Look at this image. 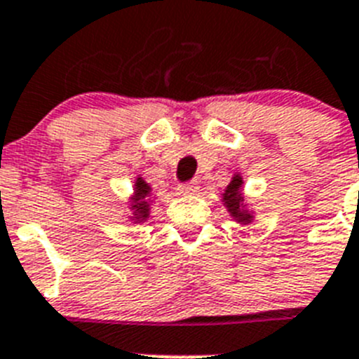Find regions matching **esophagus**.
<instances>
[{"mask_svg": "<svg viewBox=\"0 0 359 359\" xmlns=\"http://www.w3.org/2000/svg\"><path fill=\"white\" fill-rule=\"evenodd\" d=\"M180 190H182V194H196V192L199 190V183L189 182V183H185V185L180 187Z\"/></svg>", "mask_w": 359, "mask_h": 359, "instance_id": "obj_1", "label": "esophagus"}]
</instances>
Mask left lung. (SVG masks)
I'll return each mask as SVG.
<instances>
[{"mask_svg":"<svg viewBox=\"0 0 359 359\" xmlns=\"http://www.w3.org/2000/svg\"><path fill=\"white\" fill-rule=\"evenodd\" d=\"M243 185V176L239 172L233 174L231 182L228 183L223 192V205L226 207V210L230 212V215L236 219L237 223L250 224L253 221V212H250L248 207H246V203H244Z\"/></svg>","mask_w":359,"mask_h":359,"instance_id":"1","label":"left lung"}]
</instances>
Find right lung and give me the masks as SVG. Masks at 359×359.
Instances as JSON below:
<instances>
[{
	"label": "right lung",
	"instance_id": "obj_1",
	"mask_svg": "<svg viewBox=\"0 0 359 359\" xmlns=\"http://www.w3.org/2000/svg\"><path fill=\"white\" fill-rule=\"evenodd\" d=\"M151 203H152V187L145 182L144 177L138 176L135 180V189L133 196L129 198V208L133 214L129 215L133 223H144L147 221L151 214Z\"/></svg>",
	"mask_w": 359,
	"mask_h": 359
}]
</instances>
